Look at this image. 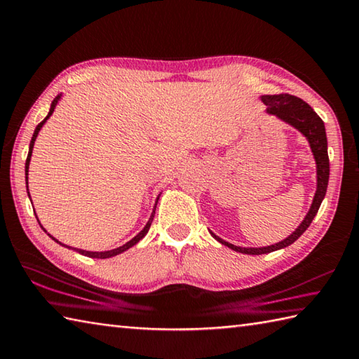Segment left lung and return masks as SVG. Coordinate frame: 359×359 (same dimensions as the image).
<instances>
[{"instance_id":"obj_1","label":"left lung","mask_w":359,"mask_h":359,"mask_svg":"<svg viewBox=\"0 0 359 359\" xmlns=\"http://www.w3.org/2000/svg\"><path fill=\"white\" fill-rule=\"evenodd\" d=\"M262 103L267 106V114H272L276 116L280 120L286 121L287 125L294 126L297 131H300L303 136L306 137L308 144L311 147V151H313V156L316 161V170H317V189L313 198V205H311L306 217L299 225L295 231L287 236L285 241L278 243H273V245L267 247H259V248H245V247H238L233 245L226 241L220 239L219 236H215L212 231V238L219 241L222 245L234 250V252H239L243 255H264L275 252V250L285 248L290 243H294L300 236L306 231L311 222L316 217L317 211H319L322 200L325 198L327 187H328V178H330V159H328V144H327V133H325V125H323L322 118L317 116L313 107L308 103H305L302 98L289 95V93H280V95H262L261 97Z\"/></svg>"}]
</instances>
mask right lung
Returning <instances> with one entry per match:
<instances>
[{"instance_id": "1", "label": "right lung", "mask_w": 359, "mask_h": 359, "mask_svg": "<svg viewBox=\"0 0 359 359\" xmlns=\"http://www.w3.org/2000/svg\"><path fill=\"white\" fill-rule=\"evenodd\" d=\"M60 97H62V93H60V95H57L56 98L53 100V103H51V107H50V112H48V116H46L42 121H40V123L36 126V130H34V134H32V139H31V144H29V153H28V158H26V164H25V175H26V187H28V170H29V162H31V154H32V148H34V142H36V139H37V134H39V131L42 130V126L45 125V121L48 120L50 117H51V114L54 112V107H56V104L59 103V100H60ZM28 197L31 198V195H29V191H28ZM158 200H159V195H158V198H156V203H154V208H153V212H151V215H150V219H148V222H147V225L144 226V229H142V231L137 234V236H134V238L130 241V242H126L125 245H121V247H117V248H114V250H107V252H87V250H81V248H73L74 252H78L79 255H84V256H89V258H97V259H106V258H112V256H117V255H120V253H123V252H126L128 248H131L133 245H136V243L140 241V239H144L145 238V234L148 233V229H150V226H151V222H153V217H154V211H156V205H158ZM42 226V225H40ZM42 229L45 231V228L42 226ZM50 238L54 241V242H57V243H60V245H64V247H67V248H72V247H69V245H65V243H62V242H59L57 239H54L51 234H48Z\"/></svg>"}]
</instances>
